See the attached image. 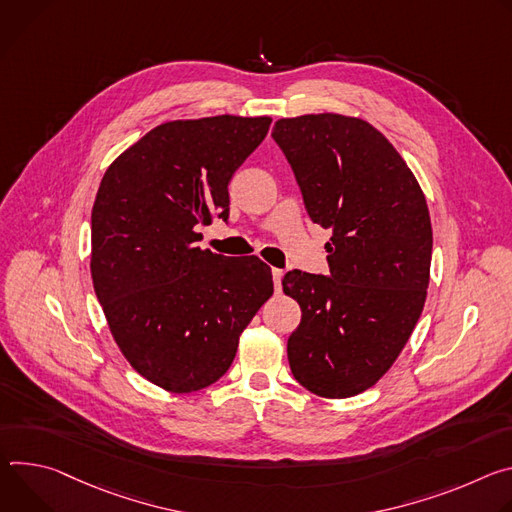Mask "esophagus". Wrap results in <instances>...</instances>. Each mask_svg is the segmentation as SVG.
<instances>
[{"label": "esophagus", "mask_w": 512, "mask_h": 512, "mask_svg": "<svg viewBox=\"0 0 512 512\" xmlns=\"http://www.w3.org/2000/svg\"><path fill=\"white\" fill-rule=\"evenodd\" d=\"M282 276H285V272H282L280 268H272V280H274L276 293H280V289H282Z\"/></svg>", "instance_id": "obj_1"}]
</instances>
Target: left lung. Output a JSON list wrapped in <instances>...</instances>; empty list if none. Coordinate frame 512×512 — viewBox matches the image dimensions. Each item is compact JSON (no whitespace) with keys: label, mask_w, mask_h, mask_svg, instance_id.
<instances>
[{"label":"left lung","mask_w":512,"mask_h":512,"mask_svg":"<svg viewBox=\"0 0 512 512\" xmlns=\"http://www.w3.org/2000/svg\"><path fill=\"white\" fill-rule=\"evenodd\" d=\"M272 138L309 217L331 232L329 276L282 278L301 307L287 344L291 372L323 399H348L388 372L421 317L433 248L427 201L403 156L360 118H282Z\"/></svg>","instance_id":"left-lung-1"}]
</instances>
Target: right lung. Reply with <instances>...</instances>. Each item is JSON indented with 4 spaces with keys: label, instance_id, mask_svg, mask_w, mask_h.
<instances>
[{
    "label": "right lung",
    "instance_id": "obj_1",
    "mask_svg": "<svg viewBox=\"0 0 512 512\" xmlns=\"http://www.w3.org/2000/svg\"><path fill=\"white\" fill-rule=\"evenodd\" d=\"M270 118L166 122L109 164L91 211V278L132 368L195 392L232 366L242 331L270 299L258 256L201 250V225L230 215V185Z\"/></svg>",
    "mask_w": 512,
    "mask_h": 512
}]
</instances>
